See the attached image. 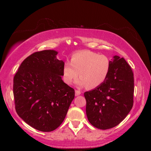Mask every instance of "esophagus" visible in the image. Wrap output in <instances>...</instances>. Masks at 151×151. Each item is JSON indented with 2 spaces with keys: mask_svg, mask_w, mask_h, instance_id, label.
<instances>
[{
  "mask_svg": "<svg viewBox=\"0 0 151 151\" xmlns=\"http://www.w3.org/2000/svg\"><path fill=\"white\" fill-rule=\"evenodd\" d=\"M81 94V92L80 91L75 90V96H78V95H80Z\"/></svg>",
  "mask_w": 151,
  "mask_h": 151,
  "instance_id": "34e87169",
  "label": "esophagus"
}]
</instances>
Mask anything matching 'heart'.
Listing matches in <instances>:
<instances>
[{"instance_id": "heart-1", "label": "heart", "mask_w": 151, "mask_h": 151, "mask_svg": "<svg viewBox=\"0 0 151 151\" xmlns=\"http://www.w3.org/2000/svg\"><path fill=\"white\" fill-rule=\"evenodd\" d=\"M111 64V60L106 55H99L90 50L78 51L72 55L70 63L64 64V82L70 85L79 75L81 77L76 81L78 86L96 88L105 81L110 72Z\"/></svg>"}]
</instances>
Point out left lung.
Segmentation results:
<instances>
[{"label":"left lung","mask_w":151,"mask_h":151,"mask_svg":"<svg viewBox=\"0 0 151 151\" xmlns=\"http://www.w3.org/2000/svg\"><path fill=\"white\" fill-rule=\"evenodd\" d=\"M105 81L85 92L86 113L90 123L97 129L113 128L123 121L133 106L134 76L123 58L114 56Z\"/></svg>","instance_id":"left-lung-1"}]
</instances>
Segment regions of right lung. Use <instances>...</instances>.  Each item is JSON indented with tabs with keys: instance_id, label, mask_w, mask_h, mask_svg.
<instances>
[{
	"instance_id": "1",
	"label": "right lung",
	"mask_w": 151,
	"mask_h": 151,
	"mask_svg": "<svg viewBox=\"0 0 151 151\" xmlns=\"http://www.w3.org/2000/svg\"><path fill=\"white\" fill-rule=\"evenodd\" d=\"M58 52H34L20 65L13 79L15 109L20 118L38 131L50 132L62 124L75 90L62 80L65 63Z\"/></svg>"
}]
</instances>
